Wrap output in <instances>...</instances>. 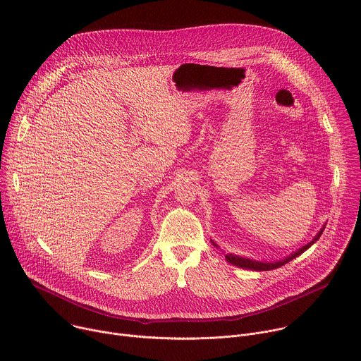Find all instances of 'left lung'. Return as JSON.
Here are the masks:
<instances>
[{
  "instance_id": "8db88e82",
  "label": "left lung",
  "mask_w": 361,
  "mask_h": 361,
  "mask_svg": "<svg viewBox=\"0 0 361 361\" xmlns=\"http://www.w3.org/2000/svg\"><path fill=\"white\" fill-rule=\"evenodd\" d=\"M324 228H326V226H323V227L320 228V231L316 234V237H314L310 243H307L305 245H302V247L298 248L297 251L291 252L290 255L286 257V259L277 260V262H257V260H252V259H247V257H243V255H237V254H233V252H224L223 250H221V251H223V254L226 255L227 263H230V264H233V266H237V267H241V269H247V270H254V271H269V270H274V269H279V267L284 266L286 263L291 262L293 259H295V257H298L300 254H302L305 250L310 248V247L320 238V235L323 234ZM212 243H213V245H214L216 248H220L219 244L214 243L213 240H212Z\"/></svg>"
}]
</instances>
